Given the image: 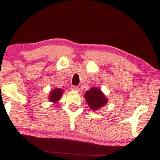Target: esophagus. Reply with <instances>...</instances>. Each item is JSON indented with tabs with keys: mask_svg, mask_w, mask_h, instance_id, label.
Listing matches in <instances>:
<instances>
[{
	"mask_svg": "<svg viewBox=\"0 0 160 160\" xmlns=\"http://www.w3.org/2000/svg\"><path fill=\"white\" fill-rule=\"evenodd\" d=\"M71 90L72 91H77V92H78L79 91V87L78 86H71Z\"/></svg>",
	"mask_w": 160,
	"mask_h": 160,
	"instance_id": "esophagus-1",
	"label": "esophagus"
}]
</instances>
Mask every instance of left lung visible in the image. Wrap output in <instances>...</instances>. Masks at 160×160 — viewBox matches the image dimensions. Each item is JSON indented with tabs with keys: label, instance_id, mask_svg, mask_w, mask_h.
Instances as JSON below:
<instances>
[{
	"label": "left lung",
	"instance_id": "left-lung-1",
	"mask_svg": "<svg viewBox=\"0 0 160 160\" xmlns=\"http://www.w3.org/2000/svg\"><path fill=\"white\" fill-rule=\"evenodd\" d=\"M85 99L92 111H97L108 103V99L98 87H92L86 92Z\"/></svg>",
	"mask_w": 160,
	"mask_h": 160
}]
</instances>
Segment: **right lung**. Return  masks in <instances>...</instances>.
I'll list each match as a JSON object with an SVG mask.
<instances>
[{"label":"right lung","instance_id":"add662e5","mask_svg":"<svg viewBox=\"0 0 160 160\" xmlns=\"http://www.w3.org/2000/svg\"><path fill=\"white\" fill-rule=\"evenodd\" d=\"M64 93V90L58 88H55L49 92V94L48 96V99L50 102L56 104L58 101L62 98V95Z\"/></svg>","mask_w":160,"mask_h":160}]
</instances>
